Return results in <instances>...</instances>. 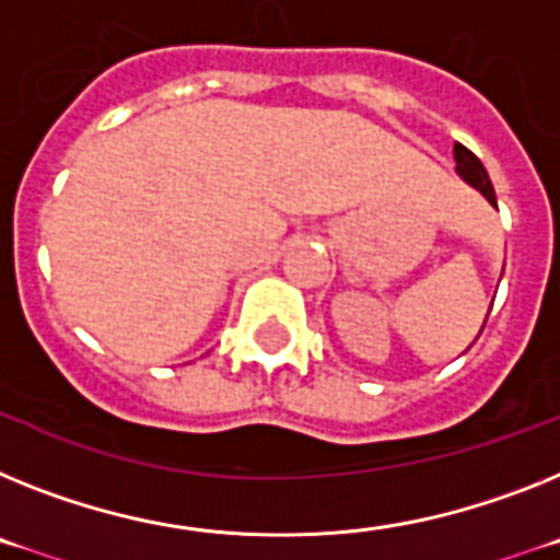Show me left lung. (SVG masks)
<instances>
[{
    "mask_svg": "<svg viewBox=\"0 0 560 560\" xmlns=\"http://www.w3.org/2000/svg\"><path fill=\"white\" fill-rule=\"evenodd\" d=\"M454 160H456V172H459V177L468 183V186H474L476 191L482 194L485 199H488L490 206L495 208V191H493V183H490L488 172H485L482 160L476 158L470 149H465L462 143L454 145ZM485 327V324H482Z\"/></svg>",
    "mask_w": 560,
    "mask_h": 560,
    "instance_id": "1",
    "label": "left lung"
}]
</instances>
